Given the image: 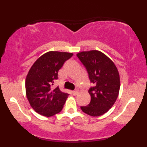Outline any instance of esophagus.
<instances>
[{"label": "esophagus", "mask_w": 147, "mask_h": 147, "mask_svg": "<svg viewBox=\"0 0 147 147\" xmlns=\"http://www.w3.org/2000/svg\"><path fill=\"white\" fill-rule=\"evenodd\" d=\"M72 94H73L74 95H77V94H78V90H75L72 91Z\"/></svg>", "instance_id": "34e87169"}]
</instances>
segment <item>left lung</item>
<instances>
[{"mask_svg":"<svg viewBox=\"0 0 147 147\" xmlns=\"http://www.w3.org/2000/svg\"><path fill=\"white\" fill-rule=\"evenodd\" d=\"M77 56L86 69L90 82L95 84L88 90L90 104L81 109L93 117L102 115L113 106L119 95L120 79L117 67L98 50L81 52Z\"/></svg>","mask_w":147,"mask_h":147,"instance_id":"left-lung-1","label":"left lung"}]
</instances>
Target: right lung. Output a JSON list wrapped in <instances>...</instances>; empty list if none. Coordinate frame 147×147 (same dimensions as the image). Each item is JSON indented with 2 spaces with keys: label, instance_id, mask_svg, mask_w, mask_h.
<instances>
[{
  "label": "right lung",
  "instance_id": "1",
  "mask_svg": "<svg viewBox=\"0 0 147 147\" xmlns=\"http://www.w3.org/2000/svg\"><path fill=\"white\" fill-rule=\"evenodd\" d=\"M73 54L50 51L37 59L30 69L25 79L27 98L30 106L37 113L50 117L63 109L69 94L54 88L58 79V72L65 61Z\"/></svg>",
  "mask_w": 147,
  "mask_h": 147
}]
</instances>
